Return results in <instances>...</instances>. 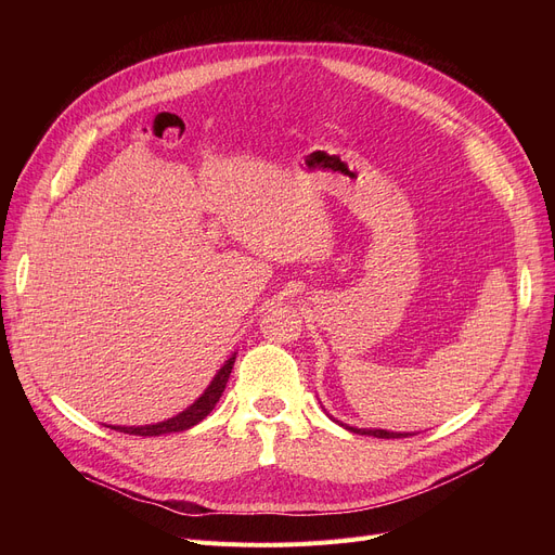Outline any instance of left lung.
<instances>
[{
	"mask_svg": "<svg viewBox=\"0 0 555 555\" xmlns=\"http://www.w3.org/2000/svg\"><path fill=\"white\" fill-rule=\"evenodd\" d=\"M335 421V418H333ZM339 423V421H335ZM341 427H346L348 431L353 434H364V436H375V439H402V436H414L412 431H389V429H366V427H351L346 423H339Z\"/></svg>",
	"mask_w": 555,
	"mask_h": 555,
	"instance_id": "obj_1",
	"label": "left lung"
}]
</instances>
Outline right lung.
Listing matches in <instances>:
<instances>
[{"label":"right lung","mask_w":555,"mask_h":555,"mask_svg":"<svg viewBox=\"0 0 555 555\" xmlns=\"http://www.w3.org/2000/svg\"><path fill=\"white\" fill-rule=\"evenodd\" d=\"M233 362H236V353H233L216 373V377L211 380V385L204 389V393L191 404L186 406L184 412H180L178 416H172L168 421L155 423V425H141V427H121V425H114L112 429L116 431H124V434H134V436H162V434H170V431H184L191 429L193 425H197L202 418H207L211 414V410L216 406V402L220 400L227 380H229V373L233 369Z\"/></svg>","instance_id":"obj_1"}]
</instances>
